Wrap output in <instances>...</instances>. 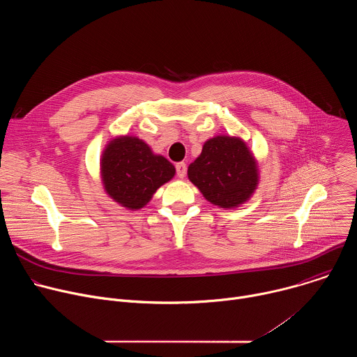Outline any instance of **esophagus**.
<instances>
[{
	"label": "esophagus",
	"instance_id": "1",
	"mask_svg": "<svg viewBox=\"0 0 357 357\" xmlns=\"http://www.w3.org/2000/svg\"><path fill=\"white\" fill-rule=\"evenodd\" d=\"M175 169H176L178 178L183 179L185 175H186V164H185V162H178V164L175 165Z\"/></svg>",
	"mask_w": 357,
	"mask_h": 357
}]
</instances>
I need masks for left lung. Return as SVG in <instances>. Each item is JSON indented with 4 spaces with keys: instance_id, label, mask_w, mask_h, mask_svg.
I'll return each mask as SVG.
<instances>
[{
    "instance_id": "1",
    "label": "left lung",
    "mask_w": 357,
    "mask_h": 357,
    "mask_svg": "<svg viewBox=\"0 0 357 357\" xmlns=\"http://www.w3.org/2000/svg\"><path fill=\"white\" fill-rule=\"evenodd\" d=\"M188 178L213 205L231 209L245 202L259 182L257 167L240 138L219 135L205 142Z\"/></svg>"
}]
</instances>
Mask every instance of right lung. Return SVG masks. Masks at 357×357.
<instances>
[{"label":"right lung","mask_w":357,"mask_h":357,"mask_svg":"<svg viewBox=\"0 0 357 357\" xmlns=\"http://www.w3.org/2000/svg\"><path fill=\"white\" fill-rule=\"evenodd\" d=\"M175 167L137 137L112 141L101 158L106 192L128 209H141L155 190L172 179Z\"/></svg>","instance_id":"1"}]
</instances>
